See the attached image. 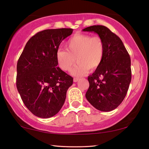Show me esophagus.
I'll use <instances>...</instances> for the list:
<instances>
[{"label":"esophagus","instance_id":"34e87169","mask_svg":"<svg viewBox=\"0 0 149 149\" xmlns=\"http://www.w3.org/2000/svg\"><path fill=\"white\" fill-rule=\"evenodd\" d=\"M79 80V79H78V78H74V79H73L74 82H77Z\"/></svg>","mask_w":149,"mask_h":149}]
</instances>
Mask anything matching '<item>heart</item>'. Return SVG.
Instances as JSON below:
<instances>
[{
  "instance_id": "obj_1",
  "label": "heart",
  "mask_w": 149,
  "mask_h": 149,
  "mask_svg": "<svg viewBox=\"0 0 149 149\" xmlns=\"http://www.w3.org/2000/svg\"><path fill=\"white\" fill-rule=\"evenodd\" d=\"M66 50L60 49L56 53L58 66L64 71H69L75 62H78L72 70V75L81 76L97 70L104 58L105 47L100 36L87 34H75L65 44Z\"/></svg>"
}]
</instances>
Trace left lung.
Masks as SVG:
<instances>
[{"label": "left lung", "mask_w": 149, "mask_h": 149, "mask_svg": "<svg viewBox=\"0 0 149 149\" xmlns=\"http://www.w3.org/2000/svg\"><path fill=\"white\" fill-rule=\"evenodd\" d=\"M83 31L94 32L103 40L104 58L97 70L88 77L89 87L85 97L101 111L118 107L125 98L132 79L131 60L119 36L104 26H91Z\"/></svg>", "instance_id": "8db88e82"}]
</instances>
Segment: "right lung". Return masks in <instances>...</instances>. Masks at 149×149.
<instances>
[{
	"label": "right lung",
	"instance_id": "add662e5",
	"mask_svg": "<svg viewBox=\"0 0 149 149\" xmlns=\"http://www.w3.org/2000/svg\"><path fill=\"white\" fill-rule=\"evenodd\" d=\"M72 28L38 32L26 43L17 64L16 86L24 104L40 118L56 115L66 100L73 78L58 66L56 53Z\"/></svg>",
	"mask_w": 149,
	"mask_h": 149
}]
</instances>
